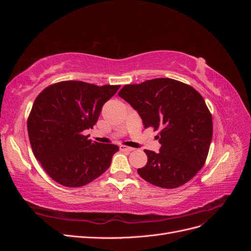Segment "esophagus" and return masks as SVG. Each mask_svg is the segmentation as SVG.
Listing matches in <instances>:
<instances>
[{
    "label": "esophagus",
    "mask_w": 251,
    "mask_h": 251,
    "mask_svg": "<svg viewBox=\"0 0 251 251\" xmlns=\"http://www.w3.org/2000/svg\"><path fill=\"white\" fill-rule=\"evenodd\" d=\"M119 149H120V151H126V153H130V151H134V150H135V149H133V148L126 147V146H120V147H119Z\"/></svg>",
    "instance_id": "esophagus-1"
}]
</instances>
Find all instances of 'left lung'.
Returning a JSON list of instances; mask_svg holds the SVG:
<instances>
[{"mask_svg":"<svg viewBox=\"0 0 251 251\" xmlns=\"http://www.w3.org/2000/svg\"><path fill=\"white\" fill-rule=\"evenodd\" d=\"M118 95L140 115L144 128L159 130L160 151L144 150L147 164L139 176L162 188H176L204 165L212 138V117L201 94L172 78L126 85Z\"/></svg>","mask_w":251,"mask_h":251,"instance_id":"8db88e82","label":"left lung"}]
</instances>
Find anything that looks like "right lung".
<instances>
[{
    "instance_id": "add662e5",
    "label": "right lung",
    "mask_w": 251,
    "mask_h": 251,
    "mask_svg": "<svg viewBox=\"0 0 251 251\" xmlns=\"http://www.w3.org/2000/svg\"><path fill=\"white\" fill-rule=\"evenodd\" d=\"M120 86L66 80L45 88L35 98L27 127L30 144L43 169L57 183L80 187L109 169L115 144L92 142V128L102 105Z\"/></svg>"
}]
</instances>
